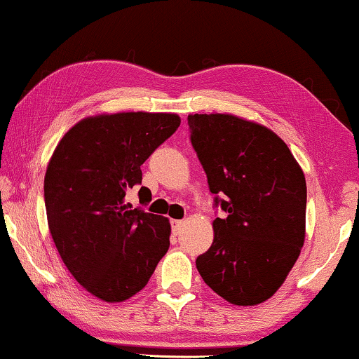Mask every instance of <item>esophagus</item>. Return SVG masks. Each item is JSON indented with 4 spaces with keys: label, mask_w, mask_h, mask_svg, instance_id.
I'll return each instance as SVG.
<instances>
[{
    "label": "esophagus",
    "mask_w": 359,
    "mask_h": 359,
    "mask_svg": "<svg viewBox=\"0 0 359 359\" xmlns=\"http://www.w3.org/2000/svg\"><path fill=\"white\" fill-rule=\"evenodd\" d=\"M181 228H183V222L181 220H171V231L175 233V235H178L181 231Z\"/></svg>",
    "instance_id": "obj_1"
}]
</instances>
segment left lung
Instances as JSON below:
<instances>
[{
	"label": "left lung",
	"mask_w": 359,
	"mask_h": 359,
	"mask_svg": "<svg viewBox=\"0 0 359 359\" xmlns=\"http://www.w3.org/2000/svg\"><path fill=\"white\" fill-rule=\"evenodd\" d=\"M188 124L214 205L225 212L196 267L228 303H262L282 287L303 248V170L287 144L257 123L196 113Z\"/></svg>",
	"instance_id": "8db88e82"
}]
</instances>
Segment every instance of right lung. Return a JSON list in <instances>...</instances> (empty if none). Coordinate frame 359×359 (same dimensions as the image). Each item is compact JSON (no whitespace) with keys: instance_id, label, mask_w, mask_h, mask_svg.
Returning a JSON list of instances; mask_svg holds the SVG:
<instances>
[{"instance_id":"right-lung-1","label":"right lung","mask_w":359,"mask_h":359,"mask_svg":"<svg viewBox=\"0 0 359 359\" xmlns=\"http://www.w3.org/2000/svg\"><path fill=\"white\" fill-rule=\"evenodd\" d=\"M173 113L82 119L56 145L45 175L48 228L65 266L87 292L119 303L147 285L170 248L167 217L133 209L141 165L178 129ZM141 188L139 194H147Z\"/></svg>"}]
</instances>
